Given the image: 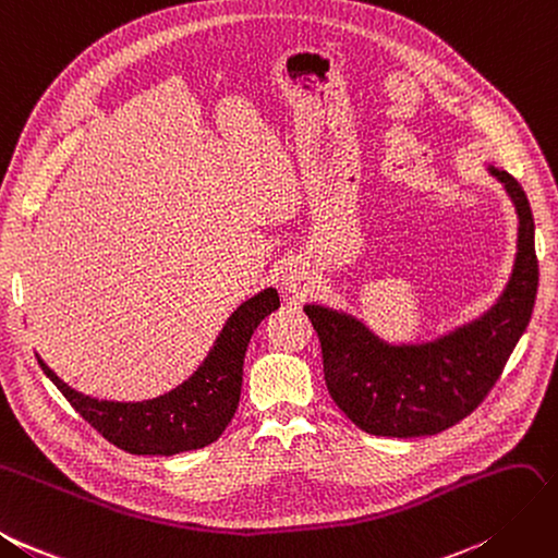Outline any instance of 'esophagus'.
I'll list each match as a JSON object with an SVG mask.
<instances>
[{
	"mask_svg": "<svg viewBox=\"0 0 558 558\" xmlns=\"http://www.w3.org/2000/svg\"><path fill=\"white\" fill-rule=\"evenodd\" d=\"M298 281H300V272H286V277H283V286L286 289H291V291H295L298 289Z\"/></svg>",
	"mask_w": 558,
	"mask_h": 558,
	"instance_id": "esophagus-1",
	"label": "esophagus"
}]
</instances>
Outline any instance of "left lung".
Returning a JSON list of instances; mask_svg holds the SVG:
<instances>
[{
    "label": "left lung",
    "instance_id": "obj_1",
    "mask_svg": "<svg viewBox=\"0 0 558 558\" xmlns=\"http://www.w3.org/2000/svg\"><path fill=\"white\" fill-rule=\"evenodd\" d=\"M519 214L517 260L507 289L481 319L425 344H387L350 314L307 305L319 336L330 399L375 436H432L458 425L498 383L531 322L537 295L535 222L514 175L490 167Z\"/></svg>",
    "mask_w": 558,
    "mask_h": 558
}]
</instances>
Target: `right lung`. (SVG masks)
I'll use <instances>...</instances> for the list:
<instances>
[{
  "label": "right lung",
  "mask_w": 558,
  "mask_h": 558,
  "mask_svg": "<svg viewBox=\"0 0 558 558\" xmlns=\"http://www.w3.org/2000/svg\"><path fill=\"white\" fill-rule=\"evenodd\" d=\"M279 307L277 289L253 295L225 324L214 350L190 380L149 401H98L74 391L39 359L41 371L88 425L131 456H175L214 444L242 397L244 356L253 330Z\"/></svg>",
  "instance_id": "1"
}]
</instances>
